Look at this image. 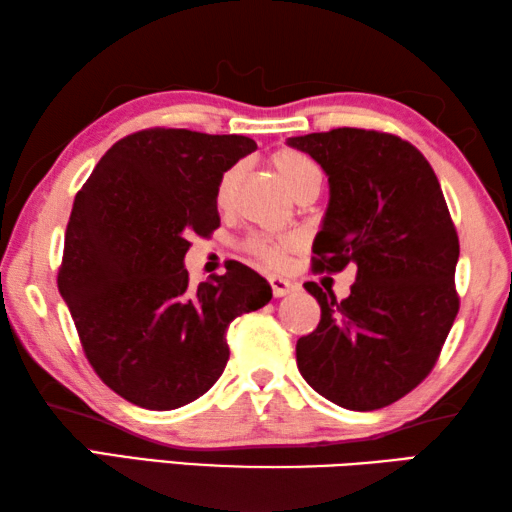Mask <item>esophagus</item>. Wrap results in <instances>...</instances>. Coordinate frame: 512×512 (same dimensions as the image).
<instances>
[{
	"label": "esophagus",
	"instance_id": "obj_1",
	"mask_svg": "<svg viewBox=\"0 0 512 512\" xmlns=\"http://www.w3.org/2000/svg\"><path fill=\"white\" fill-rule=\"evenodd\" d=\"M268 280H271V289H273V296L275 298L287 296V293H291L293 289H296V282H291V280H287V277H282V275H271V277H268Z\"/></svg>",
	"mask_w": 512,
	"mask_h": 512
}]
</instances>
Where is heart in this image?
I'll return each mask as SVG.
<instances>
[{
    "mask_svg": "<svg viewBox=\"0 0 512 512\" xmlns=\"http://www.w3.org/2000/svg\"><path fill=\"white\" fill-rule=\"evenodd\" d=\"M273 167L277 171V176H280L282 185L289 189L291 196H296L300 189H305L309 185H320V180H323V173H320L318 164L311 160L309 155L293 149L277 151L273 155ZM239 176H241V167H230L223 173L219 185H216V203L219 205L230 203L232 194H235ZM291 248H293L291 239L255 237L250 241V250H253V253L268 266H282Z\"/></svg>",
    "mask_w": 512,
    "mask_h": 512,
    "instance_id": "1",
    "label": "heart"
}]
</instances>
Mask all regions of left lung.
I'll use <instances>...</instances> for the list:
<instances>
[{
	"label": "left lung",
	"instance_id": "obj_1",
	"mask_svg": "<svg viewBox=\"0 0 512 512\" xmlns=\"http://www.w3.org/2000/svg\"><path fill=\"white\" fill-rule=\"evenodd\" d=\"M325 171L329 203L316 266H357L348 298L316 282L320 323L296 345L298 370L325 400L375 411L429 375L458 314V237L424 155L395 135L334 128L289 137Z\"/></svg>",
	"mask_w": 512,
	"mask_h": 512
}]
</instances>
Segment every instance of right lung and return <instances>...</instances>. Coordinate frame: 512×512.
<instances>
[{
  "label": "right lung",
  "mask_w": 512,
  "mask_h": 512,
  "mask_svg": "<svg viewBox=\"0 0 512 512\" xmlns=\"http://www.w3.org/2000/svg\"><path fill=\"white\" fill-rule=\"evenodd\" d=\"M244 135L151 128L119 140L74 198L60 296L85 357L124 400L171 411L216 384L225 329L273 298L244 264L189 287V237L219 225L216 185L253 153Z\"/></svg>",
  "instance_id": "obj_1"
}]
</instances>
